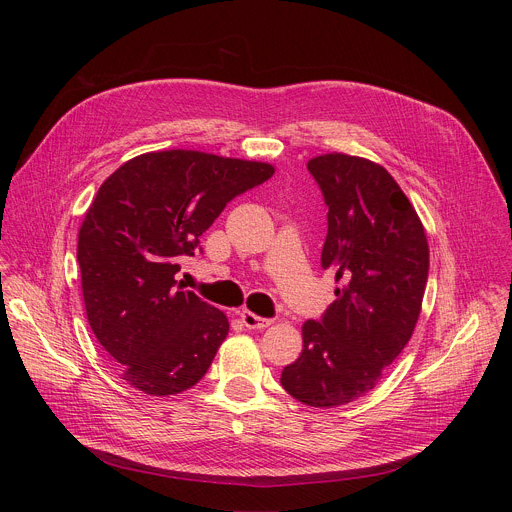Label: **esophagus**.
I'll use <instances>...</instances> for the list:
<instances>
[{
	"label": "esophagus",
	"instance_id": "34e87169",
	"mask_svg": "<svg viewBox=\"0 0 512 512\" xmlns=\"http://www.w3.org/2000/svg\"><path fill=\"white\" fill-rule=\"evenodd\" d=\"M241 322H243L249 330H261V328H267V326L273 324V320L261 318V316L253 314V312H243V314H241Z\"/></svg>",
	"mask_w": 512,
	"mask_h": 512
}]
</instances>
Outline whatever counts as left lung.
I'll use <instances>...</instances> for the list:
<instances>
[{"mask_svg":"<svg viewBox=\"0 0 512 512\" xmlns=\"http://www.w3.org/2000/svg\"><path fill=\"white\" fill-rule=\"evenodd\" d=\"M328 206L322 267L336 300L302 326L304 350L281 373L310 407H340L369 393L409 342L421 314L429 245L413 204L377 162L322 154L308 162Z\"/></svg>","mask_w":512,"mask_h":512,"instance_id":"1","label":"left lung"}]
</instances>
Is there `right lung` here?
I'll list each match as a JSON object with an SVG mask.
<instances>
[{"label":"right lung","instance_id":"add662e5","mask_svg":"<svg viewBox=\"0 0 512 512\" xmlns=\"http://www.w3.org/2000/svg\"><path fill=\"white\" fill-rule=\"evenodd\" d=\"M275 168L196 150L141 154L99 188L77 261L93 334L137 391L194 387L229 334L225 312L176 285L180 259L225 206Z\"/></svg>","mask_w":512,"mask_h":512}]
</instances>
